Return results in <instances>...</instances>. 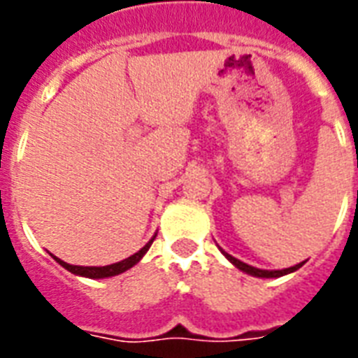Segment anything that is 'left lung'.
<instances>
[{
    "label": "left lung",
    "mask_w": 358,
    "mask_h": 358,
    "mask_svg": "<svg viewBox=\"0 0 358 358\" xmlns=\"http://www.w3.org/2000/svg\"><path fill=\"white\" fill-rule=\"evenodd\" d=\"M221 252L224 255V258L232 264V266H236L239 269V271L247 273V275H250V277H258V278H278V277H284V275H288V273H294L297 271L305 262H299V264H295V266L292 267H286V269H258V267L255 266H249V264H245V262L238 260V258H234L232 255H229V252H224L223 249H221Z\"/></svg>",
    "instance_id": "obj_1"
}]
</instances>
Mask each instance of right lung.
<instances>
[{"label":"right lung","instance_id":"1","mask_svg":"<svg viewBox=\"0 0 358 358\" xmlns=\"http://www.w3.org/2000/svg\"><path fill=\"white\" fill-rule=\"evenodd\" d=\"M156 238V236H154ZM154 238L148 241V243L143 247L141 250H137L135 255L128 256V258H124V260L117 262V264H111V266H72V264H66V262H63L61 258H57V256H53L52 252L50 255L53 256V260L57 262L59 266H63L66 271L74 273V275H80V277H87V278H108V277H115V275H120V273L128 271L129 267H134L135 264H139V260L143 258V256L146 255V250L150 249L152 241H154Z\"/></svg>","mask_w":358,"mask_h":358}]
</instances>
